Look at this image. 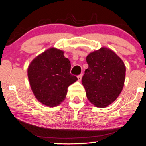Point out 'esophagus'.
I'll list each match as a JSON object with an SVG mask.
<instances>
[{
	"instance_id": "esophagus-1",
	"label": "esophagus",
	"mask_w": 146,
	"mask_h": 146,
	"mask_svg": "<svg viewBox=\"0 0 146 146\" xmlns=\"http://www.w3.org/2000/svg\"><path fill=\"white\" fill-rule=\"evenodd\" d=\"M82 77V75H79V76H78V81H79V82L81 81Z\"/></svg>"
}]
</instances>
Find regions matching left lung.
<instances>
[{"mask_svg": "<svg viewBox=\"0 0 146 146\" xmlns=\"http://www.w3.org/2000/svg\"><path fill=\"white\" fill-rule=\"evenodd\" d=\"M89 67L84 71L82 84L91 103L105 108L120 95L125 79V66L118 56L107 48L102 47L86 57Z\"/></svg>", "mask_w": 146, "mask_h": 146, "instance_id": "left-lung-1", "label": "left lung"}]
</instances>
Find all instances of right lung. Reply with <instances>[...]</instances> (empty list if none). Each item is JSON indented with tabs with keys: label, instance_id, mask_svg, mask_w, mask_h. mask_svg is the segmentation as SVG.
<instances>
[{
	"label": "right lung",
	"instance_id": "add662e5",
	"mask_svg": "<svg viewBox=\"0 0 146 146\" xmlns=\"http://www.w3.org/2000/svg\"><path fill=\"white\" fill-rule=\"evenodd\" d=\"M64 51L50 48L36 56L28 68L30 87L35 98L48 107L64 100L68 86L78 78L70 73V62Z\"/></svg>",
	"mask_w": 146,
	"mask_h": 146
}]
</instances>
